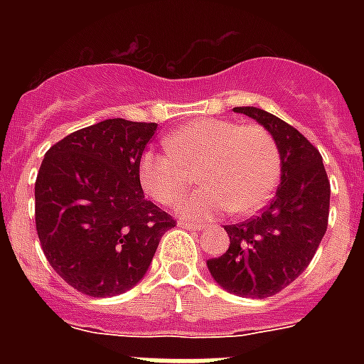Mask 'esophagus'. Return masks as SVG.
I'll return each instance as SVG.
<instances>
[{"mask_svg":"<svg viewBox=\"0 0 364 364\" xmlns=\"http://www.w3.org/2000/svg\"><path fill=\"white\" fill-rule=\"evenodd\" d=\"M179 227L187 228V230H202L204 225H198V223H188V221H179Z\"/></svg>","mask_w":364,"mask_h":364,"instance_id":"34e87169","label":"esophagus"}]
</instances>
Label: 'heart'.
I'll use <instances>...</instances> for the list:
<instances>
[{
    "label": "heart",
    "instance_id": "1",
    "mask_svg": "<svg viewBox=\"0 0 364 364\" xmlns=\"http://www.w3.org/2000/svg\"><path fill=\"white\" fill-rule=\"evenodd\" d=\"M168 153L147 151L137 162L139 185L154 202L171 204L198 176L202 187L177 202L181 217L202 221L232 211L251 215L272 198L282 156L270 132L223 119L187 122L166 139Z\"/></svg>",
    "mask_w": 364,
    "mask_h": 364
}]
</instances>
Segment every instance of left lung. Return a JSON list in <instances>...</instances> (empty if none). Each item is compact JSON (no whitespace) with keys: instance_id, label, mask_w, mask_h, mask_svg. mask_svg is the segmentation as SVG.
<instances>
[{"instance_id":"obj_1","label":"left lung","mask_w":364,"mask_h":364,"mask_svg":"<svg viewBox=\"0 0 364 364\" xmlns=\"http://www.w3.org/2000/svg\"><path fill=\"white\" fill-rule=\"evenodd\" d=\"M270 132L282 156V181L259 217L227 225V253L208 260L223 289L266 299L306 270L327 232L331 183L319 151L276 115L259 107H234Z\"/></svg>"}]
</instances>
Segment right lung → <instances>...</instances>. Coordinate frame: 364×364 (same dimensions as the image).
Returning <instances> with one entry per match:
<instances>
[{"label": "right lung", "mask_w": 364, "mask_h": 364, "mask_svg": "<svg viewBox=\"0 0 364 364\" xmlns=\"http://www.w3.org/2000/svg\"><path fill=\"white\" fill-rule=\"evenodd\" d=\"M156 122L107 119L48 149L36 179L41 249L65 283L88 296H115L147 272L176 221L145 200L137 162Z\"/></svg>", "instance_id": "right-lung-1"}]
</instances>
